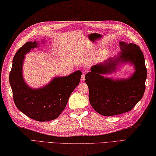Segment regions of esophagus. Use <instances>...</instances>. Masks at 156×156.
<instances>
[{"label": "esophagus", "mask_w": 156, "mask_h": 156, "mask_svg": "<svg viewBox=\"0 0 156 156\" xmlns=\"http://www.w3.org/2000/svg\"><path fill=\"white\" fill-rule=\"evenodd\" d=\"M85 79V73H83L81 75V80L82 81H83Z\"/></svg>", "instance_id": "1"}]
</instances>
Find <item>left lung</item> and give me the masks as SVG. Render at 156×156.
Instances as JSON below:
<instances>
[{"mask_svg":"<svg viewBox=\"0 0 156 156\" xmlns=\"http://www.w3.org/2000/svg\"><path fill=\"white\" fill-rule=\"evenodd\" d=\"M121 51L115 58L90 68L85 75L89 87V98L92 107L103 116H114L127 112L142 99L145 91L147 69L143 52L138 45L120 41ZM129 62L135 71L128 79L105 78L103 74L115 71L119 64Z\"/></svg>","mask_w":156,"mask_h":156,"instance_id":"8db88e82","label":"left lung"}]
</instances>
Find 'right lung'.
<instances>
[{"mask_svg":"<svg viewBox=\"0 0 156 156\" xmlns=\"http://www.w3.org/2000/svg\"><path fill=\"white\" fill-rule=\"evenodd\" d=\"M37 47L36 41H28L18 49L13 58L9 81L19 111L33 120L47 122L57 119L66 108L71 93L80 82L82 73L77 71L66 77H56L40 89L31 88L23 79L22 66L25 55Z\"/></svg>","mask_w":156,"mask_h":156,"instance_id":"obj_1","label":"right lung"}]
</instances>
